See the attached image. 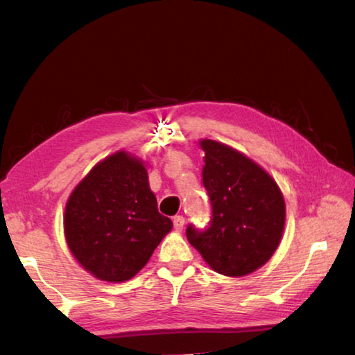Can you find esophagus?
<instances>
[{"instance_id":"1","label":"esophagus","mask_w":355,"mask_h":355,"mask_svg":"<svg viewBox=\"0 0 355 355\" xmlns=\"http://www.w3.org/2000/svg\"><path fill=\"white\" fill-rule=\"evenodd\" d=\"M183 225H184V218H183V216H175V218H173V228H175L177 232H182L183 230Z\"/></svg>"}]
</instances>
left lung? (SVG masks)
<instances>
[{
  "label": "left lung",
  "mask_w": 355,
  "mask_h": 355,
  "mask_svg": "<svg viewBox=\"0 0 355 355\" xmlns=\"http://www.w3.org/2000/svg\"><path fill=\"white\" fill-rule=\"evenodd\" d=\"M203 188L211 203L205 228L192 224L186 238L216 272L241 277L263 266L277 249L285 200L277 183L248 156L205 139Z\"/></svg>",
  "instance_id": "1"
}]
</instances>
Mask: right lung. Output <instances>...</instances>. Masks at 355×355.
<instances>
[{
  "label": "right lung",
  "mask_w": 355,
  "mask_h": 355,
  "mask_svg": "<svg viewBox=\"0 0 355 355\" xmlns=\"http://www.w3.org/2000/svg\"><path fill=\"white\" fill-rule=\"evenodd\" d=\"M172 228L158 211L139 159L117 152L101 161L71 192L65 207V239L81 266L106 282L141 271Z\"/></svg>",
  "instance_id": "add662e5"
}]
</instances>
